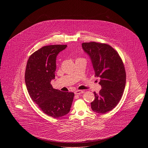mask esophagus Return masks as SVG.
I'll return each instance as SVG.
<instances>
[{
	"instance_id": "1",
	"label": "esophagus",
	"mask_w": 148,
	"mask_h": 148,
	"mask_svg": "<svg viewBox=\"0 0 148 148\" xmlns=\"http://www.w3.org/2000/svg\"><path fill=\"white\" fill-rule=\"evenodd\" d=\"M84 92L83 90H78L75 92V95H80L82 93H83Z\"/></svg>"
}]
</instances>
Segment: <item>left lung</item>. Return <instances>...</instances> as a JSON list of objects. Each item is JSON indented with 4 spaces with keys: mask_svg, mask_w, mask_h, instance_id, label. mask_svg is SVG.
<instances>
[{
    "mask_svg": "<svg viewBox=\"0 0 148 148\" xmlns=\"http://www.w3.org/2000/svg\"><path fill=\"white\" fill-rule=\"evenodd\" d=\"M82 48L89 56L102 88L99 93L94 92L91 108L96 113L104 114L116 107L123 96L126 84L124 64L118 52L108 44L83 42Z\"/></svg>",
    "mask_w": 148,
    "mask_h": 148,
    "instance_id": "left-lung-1",
    "label": "left lung"
}]
</instances>
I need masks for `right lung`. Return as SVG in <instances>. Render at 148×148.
<instances>
[{
    "label": "right lung",
    "instance_id": "obj_1",
    "mask_svg": "<svg viewBox=\"0 0 148 148\" xmlns=\"http://www.w3.org/2000/svg\"><path fill=\"white\" fill-rule=\"evenodd\" d=\"M66 47H42L29 56L25 72V85L32 101L44 113L56 119L69 112L74 97L73 92H62L51 84L55 77L56 57Z\"/></svg>",
    "mask_w": 148,
    "mask_h": 148
}]
</instances>
